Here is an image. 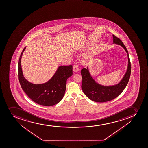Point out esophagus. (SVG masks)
Masks as SVG:
<instances>
[{"label":"esophagus","instance_id":"34e87169","mask_svg":"<svg viewBox=\"0 0 148 148\" xmlns=\"http://www.w3.org/2000/svg\"><path fill=\"white\" fill-rule=\"evenodd\" d=\"M73 70L74 71L78 72L79 71V68L78 67V65L77 64H74L73 66Z\"/></svg>","mask_w":148,"mask_h":148}]
</instances>
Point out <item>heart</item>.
Instances as JSON below:
<instances>
[{
	"instance_id": "b5f03b06",
	"label": "heart",
	"mask_w": 148,
	"mask_h": 148,
	"mask_svg": "<svg viewBox=\"0 0 148 148\" xmlns=\"http://www.w3.org/2000/svg\"><path fill=\"white\" fill-rule=\"evenodd\" d=\"M84 62H86V60H85V61H84Z\"/></svg>"
}]
</instances>
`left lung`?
Returning <instances> with one entry per match:
<instances>
[{"instance_id":"left-lung-1","label":"left lung","mask_w":148,"mask_h":148,"mask_svg":"<svg viewBox=\"0 0 148 148\" xmlns=\"http://www.w3.org/2000/svg\"><path fill=\"white\" fill-rule=\"evenodd\" d=\"M113 43L121 46L126 51L128 56V67L126 73L119 84L112 86H104L97 83L91 76L88 67L81 70L82 77V88L90 99L97 102H105L113 99L120 95L127 85L131 75V63L128 51L120 38L113 35Z\"/></svg>"}]
</instances>
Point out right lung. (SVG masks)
<instances>
[{
    "mask_svg": "<svg viewBox=\"0 0 148 148\" xmlns=\"http://www.w3.org/2000/svg\"><path fill=\"white\" fill-rule=\"evenodd\" d=\"M26 47L21 53L18 63V78L22 89L32 100L40 105L51 106L58 103L64 97L66 81L71 76L72 66H60L53 77L47 82L36 84L25 79L22 72L21 60Z\"/></svg>",
    "mask_w": 148,
    "mask_h": 148,
    "instance_id": "obj_1",
    "label": "right lung"
}]
</instances>
